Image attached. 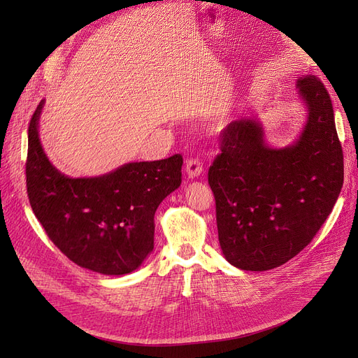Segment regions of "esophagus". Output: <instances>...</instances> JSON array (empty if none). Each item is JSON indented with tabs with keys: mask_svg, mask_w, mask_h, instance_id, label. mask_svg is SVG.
Wrapping results in <instances>:
<instances>
[{
	"mask_svg": "<svg viewBox=\"0 0 358 358\" xmlns=\"http://www.w3.org/2000/svg\"><path fill=\"white\" fill-rule=\"evenodd\" d=\"M185 173L190 178H197L203 173V164L197 158H190L185 161Z\"/></svg>",
	"mask_w": 358,
	"mask_h": 358,
	"instance_id": "34e87169",
	"label": "esophagus"
}]
</instances>
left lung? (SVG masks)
<instances>
[{
  "label": "left lung",
  "instance_id": "8db88e82",
  "mask_svg": "<svg viewBox=\"0 0 358 358\" xmlns=\"http://www.w3.org/2000/svg\"><path fill=\"white\" fill-rule=\"evenodd\" d=\"M296 87L308 120L293 145L270 148L258 119L241 117L222 130L209 168L220 248L241 270H271L297 255L341 193L344 155L329 94L315 75Z\"/></svg>",
  "mask_w": 358,
  "mask_h": 358
}]
</instances>
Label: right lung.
Instances as JSON below:
<instances>
[{"label": "right lung", "instance_id": "1", "mask_svg": "<svg viewBox=\"0 0 358 358\" xmlns=\"http://www.w3.org/2000/svg\"><path fill=\"white\" fill-rule=\"evenodd\" d=\"M43 101L29 123L27 196L50 241L72 262L106 275L136 270L154 250V216L181 184L182 157L130 162L113 173L69 178L48 159L39 139Z\"/></svg>", "mask_w": 358, "mask_h": 358}]
</instances>
